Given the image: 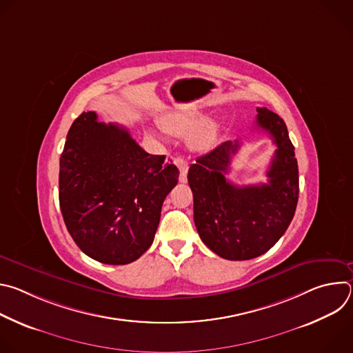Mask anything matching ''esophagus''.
I'll list each match as a JSON object with an SVG mask.
<instances>
[{
    "mask_svg": "<svg viewBox=\"0 0 353 353\" xmlns=\"http://www.w3.org/2000/svg\"><path fill=\"white\" fill-rule=\"evenodd\" d=\"M174 165L180 170V181L185 183V180H187V170H188V162L184 158H176L174 159Z\"/></svg>",
    "mask_w": 353,
    "mask_h": 353,
    "instance_id": "34e87169",
    "label": "esophagus"
}]
</instances>
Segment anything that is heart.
Segmentation results:
<instances>
[{
  "instance_id": "obj_1",
  "label": "heart",
  "mask_w": 353,
  "mask_h": 353,
  "mask_svg": "<svg viewBox=\"0 0 353 353\" xmlns=\"http://www.w3.org/2000/svg\"><path fill=\"white\" fill-rule=\"evenodd\" d=\"M163 128L177 137H187L191 134V131L195 127V121L192 119H185L180 116H166L162 121ZM216 135V127L212 123H208L205 125L196 130V132L192 137L194 146L199 149H205L212 145Z\"/></svg>"
}]
</instances>
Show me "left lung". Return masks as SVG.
Returning a JSON list of instances; mask_svg holds the SVG:
<instances>
[{
    "mask_svg": "<svg viewBox=\"0 0 353 353\" xmlns=\"http://www.w3.org/2000/svg\"><path fill=\"white\" fill-rule=\"evenodd\" d=\"M256 125L276 145L267 172L268 183L234 185L226 177L239 141H226L188 169L198 234L222 259H256L282 237L293 219L299 198V169L285 121L257 108Z\"/></svg>",
    "mask_w": 353,
    "mask_h": 353,
    "instance_id": "left-lung-1",
    "label": "left lung"
}]
</instances>
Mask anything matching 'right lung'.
I'll list each match as a JSON object with an SVG mask.
<instances>
[{
    "mask_svg": "<svg viewBox=\"0 0 353 353\" xmlns=\"http://www.w3.org/2000/svg\"><path fill=\"white\" fill-rule=\"evenodd\" d=\"M179 169L149 155L128 130L83 112L71 125L60 158L59 199L65 226L83 253L124 265L152 244L162 204Z\"/></svg>",
    "mask_w": 353,
    "mask_h": 353,
    "instance_id": "add662e5",
    "label": "right lung"
}]
</instances>
